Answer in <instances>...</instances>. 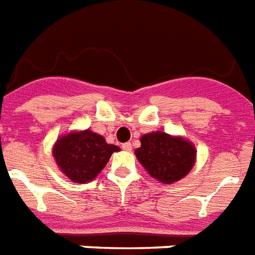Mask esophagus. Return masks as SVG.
<instances>
[{"label":"esophagus","mask_w":255,"mask_h":255,"mask_svg":"<svg viewBox=\"0 0 255 255\" xmlns=\"http://www.w3.org/2000/svg\"><path fill=\"white\" fill-rule=\"evenodd\" d=\"M122 148L124 151H131V150H132V146H131V143H123Z\"/></svg>","instance_id":"34e87169"}]
</instances>
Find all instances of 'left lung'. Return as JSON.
Segmentation results:
<instances>
[{
	"label": "left lung",
	"instance_id": "obj_1",
	"mask_svg": "<svg viewBox=\"0 0 255 255\" xmlns=\"http://www.w3.org/2000/svg\"><path fill=\"white\" fill-rule=\"evenodd\" d=\"M137 159L148 174L171 184L185 177L193 167L196 159L195 147L182 137H173L165 132L147 133L140 139Z\"/></svg>",
	"mask_w": 255,
	"mask_h": 255
}]
</instances>
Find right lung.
I'll return each instance as SVG.
<instances>
[{
    "label": "right lung",
    "mask_w": 255,
    "mask_h": 255,
    "mask_svg": "<svg viewBox=\"0 0 255 255\" xmlns=\"http://www.w3.org/2000/svg\"><path fill=\"white\" fill-rule=\"evenodd\" d=\"M120 148L108 144L101 135L89 129L62 136L54 147L56 165L74 182H88L96 178Z\"/></svg>",
    "instance_id": "add662e5"
}]
</instances>
